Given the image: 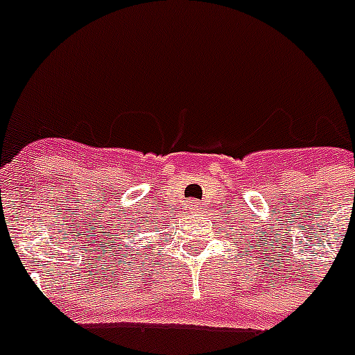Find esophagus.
<instances>
[{
	"label": "esophagus",
	"mask_w": 355,
	"mask_h": 355,
	"mask_svg": "<svg viewBox=\"0 0 355 355\" xmlns=\"http://www.w3.org/2000/svg\"><path fill=\"white\" fill-rule=\"evenodd\" d=\"M188 206H190V211H193V213H199V211L204 209V206L199 200H188Z\"/></svg>",
	"instance_id": "34e87169"
}]
</instances>
